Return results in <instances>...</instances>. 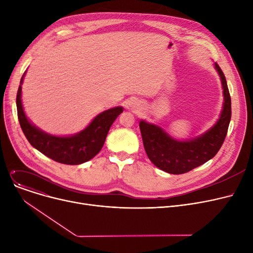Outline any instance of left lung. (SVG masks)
Returning a JSON list of instances; mask_svg holds the SVG:
<instances>
[{
  "label": "left lung",
  "instance_id": "8db88e82",
  "mask_svg": "<svg viewBox=\"0 0 253 253\" xmlns=\"http://www.w3.org/2000/svg\"><path fill=\"white\" fill-rule=\"evenodd\" d=\"M223 93L222 111L217 122L205 133L189 140L171 137L158 125L139 122L143 147L152 163L170 174H182L213 158L219 151L231 121L232 108L229 88L219 65L214 63Z\"/></svg>",
  "mask_w": 253,
  "mask_h": 253
}]
</instances>
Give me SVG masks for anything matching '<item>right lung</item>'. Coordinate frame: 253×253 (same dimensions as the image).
<instances>
[{"mask_svg":"<svg viewBox=\"0 0 253 253\" xmlns=\"http://www.w3.org/2000/svg\"><path fill=\"white\" fill-rule=\"evenodd\" d=\"M21 77L17 91L16 106L20 127L35 149L58 163L79 165L94 158L102 149L109 130L117 117L123 112L122 106L110 109L97 115L81 132L71 136H55L46 133L26 118L21 102Z\"/></svg>","mask_w":253,"mask_h":253,"instance_id":"right-lung-1","label":"right lung"}]
</instances>
